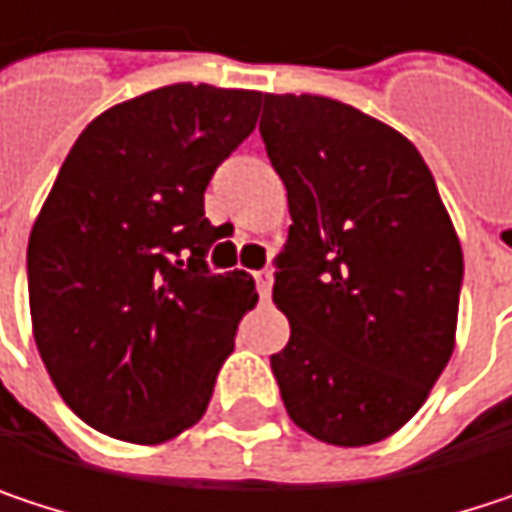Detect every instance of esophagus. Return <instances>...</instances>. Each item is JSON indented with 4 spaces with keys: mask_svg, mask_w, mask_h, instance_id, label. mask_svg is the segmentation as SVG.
<instances>
[{
    "mask_svg": "<svg viewBox=\"0 0 512 512\" xmlns=\"http://www.w3.org/2000/svg\"><path fill=\"white\" fill-rule=\"evenodd\" d=\"M255 281L260 299H269V293H272V269H257Z\"/></svg>",
    "mask_w": 512,
    "mask_h": 512,
    "instance_id": "esophagus-1",
    "label": "esophagus"
}]
</instances>
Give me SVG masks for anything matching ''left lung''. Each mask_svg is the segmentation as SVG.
<instances>
[{"label": "left lung", "instance_id": "obj_1", "mask_svg": "<svg viewBox=\"0 0 512 512\" xmlns=\"http://www.w3.org/2000/svg\"><path fill=\"white\" fill-rule=\"evenodd\" d=\"M260 139L290 231L272 302L290 341L269 358L296 427L361 448L400 430L454 353L462 249L418 148L314 94H263Z\"/></svg>", "mask_w": 512, "mask_h": 512}]
</instances>
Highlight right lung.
I'll use <instances>...</instances> for the list:
<instances>
[{"label":"right lung","instance_id":"add662e5","mask_svg":"<svg viewBox=\"0 0 512 512\" xmlns=\"http://www.w3.org/2000/svg\"><path fill=\"white\" fill-rule=\"evenodd\" d=\"M257 91L165 85L94 118L29 237L35 344L94 430L159 445L201 421L255 278L216 275L204 189L255 130Z\"/></svg>","mask_w":512,"mask_h":512}]
</instances>
